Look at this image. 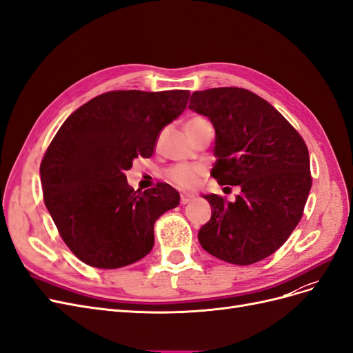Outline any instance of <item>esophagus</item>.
<instances>
[{
    "mask_svg": "<svg viewBox=\"0 0 353 353\" xmlns=\"http://www.w3.org/2000/svg\"><path fill=\"white\" fill-rule=\"evenodd\" d=\"M194 199V196H192V194H186V193H181L180 194V203L181 205H186L189 202H192Z\"/></svg>",
    "mask_w": 353,
    "mask_h": 353,
    "instance_id": "esophagus-1",
    "label": "esophagus"
}]
</instances>
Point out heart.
<instances>
[{
  "mask_svg": "<svg viewBox=\"0 0 353 353\" xmlns=\"http://www.w3.org/2000/svg\"><path fill=\"white\" fill-rule=\"evenodd\" d=\"M205 125H211V123L202 116H193L186 123V130L198 129ZM164 176L168 181H172V183H174L176 186L189 190L198 186L201 177L203 176V168L198 164L180 163V164L170 165L164 172Z\"/></svg>",
  "mask_w": 353,
  "mask_h": 353,
  "instance_id": "b5f03b06",
  "label": "heart"
}]
</instances>
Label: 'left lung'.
Instances as JSON below:
<instances>
[{
    "mask_svg": "<svg viewBox=\"0 0 353 353\" xmlns=\"http://www.w3.org/2000/svg\"><path fill=\"white\" fill-rule=\"evenodd\" d=\"M189 109L215 128L211 176L221 186L241 189L236 202L206 194L212 216L199 230V243L232 265L260 262L290 239L303 216L312 183L305 142L270 103L245 88L194 91Z\"/></svg>",
    "mask_w": 353,
    "mask_h": 353,
    "instance_id": "obj_1",
    "label": "left lung"
}]
</instances>
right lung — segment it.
Returning a JSON list of instances; mask_svg holds the SVG:
<instances>
[{"label": "right lung", "mask_w": 353, "mask_h": 353, "mask_svg": "<svg viewBox=\"0 0 353 353\" xmlns=\"http://www.w3.org/2000/svg\"><path fill=\"white\" fill-rule=\"evenodd\" d=\"M189 90H114L62 123L41 163L43 201L68 249L88 266L117 269L145 257L154 224L180 202L167 183L135 192L125 172L150 159L160 130L186 109Z\"/></svg>", "instance_id": "right-lung-1"}]
</instances>
